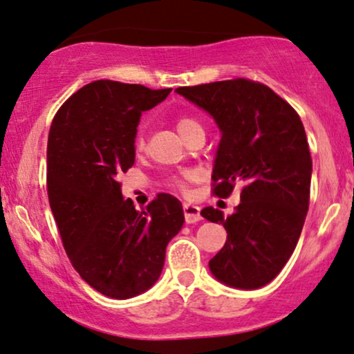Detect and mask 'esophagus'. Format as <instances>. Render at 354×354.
Returning a JSON list of instances; mask_svg holds the SVG:
<instances>
[{"instance_id":"obj_1","label":"esophagus","mask_w":354,"mask_h":354,"mask_svg":"<svg viewBox=\"0 0 354 354\" xmlns=\"http://www.w3.org/2000/svg\"><path fill=\"white\" fill-rule=\"evenodd\" d=\"M183 211H185V221L188 224H194L198 221H201V209L198 206H194V204L185 203L183 204Z\"/></svg>"}]
</instances>
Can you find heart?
I'll list each match as a JSON object with an SVG mask.
<instances>
[{
    "instance_id": "b5f03b06",
    "label": "heart",
    "mask_w": 354,
    "mask_h": 354,
    "mask_svg": "<svg viewBox=\"0 0 354 354\" xmlns=\"http://www.w3.org/2000/svg\"><path fill=\"white\" fill-rule=\"evenodd\" d=\"M176 129H178V131H180V135L183 136V138H185L189 131H193L194 129H203V127H201V123H199L198 118L191 117V115H181V117L176 118ZM135 148L138 151H142L145 148V140L142 135L136 136ZM193 180H194V173L183 171L180 174H173V176L169 178V186H173L174 189L181 191V193H186V191H188V185Z\"/></svg>"
}]
</instances>
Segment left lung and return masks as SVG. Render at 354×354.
Returning <instances> with one entry per match:
<instances>
[{
  "instance_id": "left-lung-1",
  "label": "left lung",
  "mask_w": 354,
  "mask_h": 354,
  "mask_svg": "<svg viewBox=\"0 0 354 354\" xmlns=\"http://www.w3.org/2000/svg\"><path fill=\"white\" fill-rule=\"evenodd\" d=\"M180 95L212 115L221 142L212 169V194L241 204L224 218L204 207L203 218L224 225L227 239L209 261L212 275L229 287H263L274 280L304 229L310 204L312 156L304 123L288 102L249 79L178 87Z\"/></svg>"
}]
</instances>
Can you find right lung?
<instances>
[{
    "mask_svg": "<svg viewBox=\"0 0 354 354\" xmlns=\"http://www.w3.org/2000/svg\"><path fill=\"white\" fill-rule=\"evenodd\" d=\"M169 92L95 80L64 102L50 123V211L72 267L110 299H131L158 280L166 245L185 223L174 196L158 193L147 209L136 211L117 181L135 163L142 112Z\"/></svg>",
    "mask_w": 354,
    "mask_h": 354,
    "instance_id": "1",
    "label": "right lung"
}]
</instances>
